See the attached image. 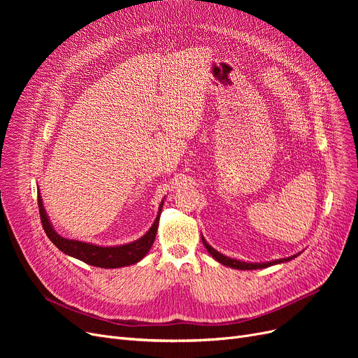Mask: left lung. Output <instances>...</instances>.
<instances>
[{"label": "left lung", "mask_w": 358, "mask_h": 358, "mask_svg": "<svg viewBox=\"0 0 358 358\" xmlns=\"http://www.w3.org/2000/svg\"><path fill=\"white\" fill-rule=\"evenodd\" d=\"M201 241H203V245L206 247V250L209 251V254L216 259L219 261L220 264L223 266H228V267H232V268H236V270H257V268H266V267H270V266H274V264H280V262H285V261H290L293 259L296 255L293 257H289V258H281V259H275V261H271V262H243V261H238V259H234V258H229V257H224L222 255L220 252H217L216 250H213L208 242L204 241V238L201 236Z\"/></svg>", "instance_id": "8db88e82"}]
</instances>
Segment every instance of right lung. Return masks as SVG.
I'll return each mask as SVG.
<instances>
[{"mask_svg": "<svg viewBox=\"0 0 358 358\" xmlns=\"http://www.w3.org/2000/svg\"><path fill=\"white\" fill-rule=\"evenodd\" d=\"M37 204H39L42 227H43L48 238L55 243V245L58 247L62 252H65L73 258H77V259H81L90 266L100 267V268H119V267L135 264V262L141 261L148 254V251L150 250V247H152V243L155 241L159 215H161V209H162V203H161L159 213H158L154 224L141 239H138L135 242H130V243H127V245H120V247H97V245H92V243H87V242L66 239V238L56 234L48 219L45 209H43L41 194L37 196Z\"/></svg>", "mask_w": 358, "mask_h": 358, "instance_id": "add662e5", "label": "right lung"}]
</instances>
